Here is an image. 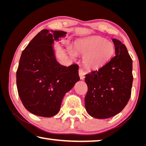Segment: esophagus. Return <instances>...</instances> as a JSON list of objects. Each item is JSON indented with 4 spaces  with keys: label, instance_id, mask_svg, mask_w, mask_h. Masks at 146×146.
<instances>
[{
    "label": "esophagus",
    "instance_id": "34e87169",
    "mask_svg": "<svg viewBox=\"0 0 146 146\" xmlns=\"http://www.w3.org/2000/svg\"><path fill=\"white\" fill-rule=\"evenodd\" d=\"M78 74H79V76H80V78L81 80H83L84 78H85V75H86V72L85 71L83 70L82 69H80L79 70H78Z\"/></svg>",
    "mask_w": 146,
    "mask_h": 146
}]
</instances>
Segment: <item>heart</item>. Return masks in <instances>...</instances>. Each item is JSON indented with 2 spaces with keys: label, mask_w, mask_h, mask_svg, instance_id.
<instances>
[{
  "label": "heart",
  "mask_w": 146,
  "mask_h": 146,
  "mask_svg": "<svg viewBox=\"0 0 146 146\" xmlns=\"http://www.w3.org/2000/svg\"><path fill=\"white\" fill-rule=\"evenodd\" d=\"M75 50L84 56L83 63L86 68L98 69L111 58L115 48L113 43L106 41L105 38L92 36L75 41ZM69 53L72 57L76 56L73 50H69Z\"/></svg>",
  "instance_id": "obj_1"
}]
</instances>
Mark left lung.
<instances>
[{
  "mask_svg": "<svg viewBox=\"0 0 146 146\" xmlns=\"http://www.w3.org/2000/svg\"><path fill=\"white\" fill-rule=\"evenodd\" d=\"M112 41L115 56L99 70L85 76V108L95 118L106 119L119 114L131 98L133 60L124 44L115 38Z\"/></svg>",
  "mask_w": 146,
  "mask_h": 146,
  "instance_id": "8db88e82",
  "label": "left lung"
}]
</instances>
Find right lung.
I'll return each instance as SVG.
<instances>
[{
    "label": "right lung",
    "instance_id": "add662e5",
    "mask_svg": "<svg viewBox=\"0 0 146 146\" xmlns=\"http://www.w3.org/2000/svg\"><path fill=\"white\" fill-rule=\"evenodd\" d=\"M66 34L42 30L22 52L16 73L17 91L25 108L34 115H56L65 95L80 80L77 64L62 66L55 56L54 41Z\"/></svg>",
    "mask_w": 146,
    "mask_h": 146
}]
</instances>
